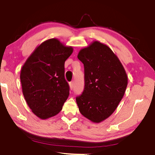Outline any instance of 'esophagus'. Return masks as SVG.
<instances>
[{
    "label": "esophagus",
    "instance_id": "obj_1",
    "mask_svg": "<svg viewBox=\"0 0 155 155\" xmlns=\"http://www.w3.org/2000/svg\"><path fill=\"white\" fill-rule=\"evenodd\" d=\"M69 85H70V90H73V88H74V82H70V84H69Z\"/></svg>",
    "mask_w": 155,
    "mask_h": 155
}]
</instances>
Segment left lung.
I'll return each instance as SVG.
<instances>
[{
  "mask_svg": "<svg viewBox=\"0 0 155 155\" xmlns=\"http://www.w3.org/2000/svg\"><path fill=\"white\" fill-rule=\"evenodd\" d=\"M77 57L85 70V88L76 98L78 109L90 121L101 122L115 111L124 96L127 72L112 50L98 41L81 49Z\"/></svg>",
  "mask_w": 155,
  "mask_h": 155,
  "instance_id": "obj_1",
  "label": "left lung"
}]
</instances>
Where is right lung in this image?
<instances>
[{
  "instance_id": "obj_1",
  "label": "right lung",
  "mask_w": 155,
  "mask_h": 155,
  "mask_svg": "<svg viewBox=\"0 0 155 155\" xmlns=\"http://www.w3.org/2000/svg\"><path fill=\"white\" fill-rule=\"evenodd\" d=\"M73 52L58 39L40 44L22 65L20 72L23 96L31 111L41 120L61 111L69 96L64 64Z\"/></svg>"
}]
</instances>
